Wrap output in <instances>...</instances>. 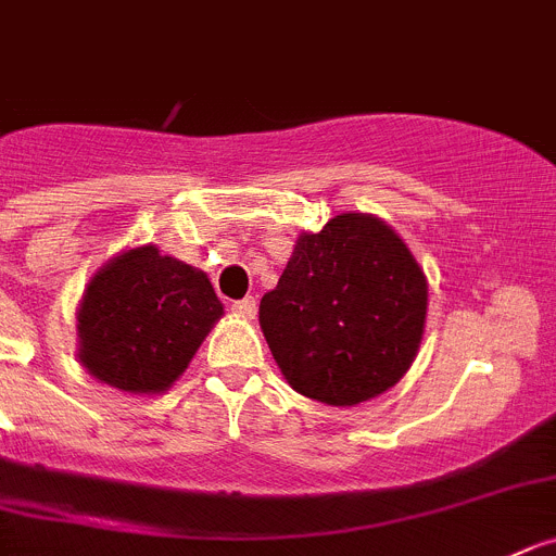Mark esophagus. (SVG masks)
Here are the masks:
<instances>
[{"label": "esophagus", "mask_w": 556, "mask_h": 556, "mask_svg": "<svg viewBox=\"0 0 556 556\" xmlns=\"http://www.w3.org/2000/svg\"><path fill=\"white\" fill-rule=\"evenodd\" d=\"M231 312L242 319H253L256 317V300L253 298L237 300V303H231Z\"/></svg>", "instance_id": "obj_1"}]
</instances>
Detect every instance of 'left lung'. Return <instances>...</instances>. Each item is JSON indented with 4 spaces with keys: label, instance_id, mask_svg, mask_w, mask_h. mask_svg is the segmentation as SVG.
I'll list each match as a JSON object with an SVG mask.
<instances>
[{
    "label": "left lung",
    "instance_id": "1",
    "mask_svg": "<svg viewBox=\"0 0 556 556\" xmlns=\"http://www.w3.org/2000/svg\"><path fill=\"white\" fill-rule=\"evenodd\" d=\"M427 319V278L383 220L336 215L300 233L258 323L278 369L298 394L358 405L410 369Z\"/></svg>",
    "mask_w": 556,
    "mask_h": 556
}]
</instances>
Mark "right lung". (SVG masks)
Wrapping results in <instances>:
<instances>
[{"instance_id":"add662e5","label":"right lung","mask_w":556,"mask_h":556,"mask_svg":"<svg viewBox=\"0 0 556 556\" xmlns=\"http://www.w3.org/2000/svg\"><path fill=\"white\" fill-rule=\"evenodd\" d=\"M223 317L206 273L154 244L110 258L76 312L81 366L129 394L167 391Z\"/></svg>"}]
</instances>
